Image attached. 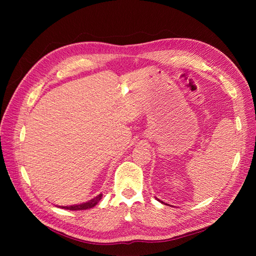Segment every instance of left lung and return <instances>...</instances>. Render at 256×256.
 <instances>
[{"label":"left lung","mask_w":256,"mask_h":256,"mask_svg":"<svg viewBox=\"0 0 256 256\" xmlns=\"http://www.w3.org/2000/svg\"><path fill=\"white\" fill-rule=\"evenodd\" d=\"M161 203H164V202H161Z\"/></svg>","instance_id":"left-lung-1"}]
</instances>
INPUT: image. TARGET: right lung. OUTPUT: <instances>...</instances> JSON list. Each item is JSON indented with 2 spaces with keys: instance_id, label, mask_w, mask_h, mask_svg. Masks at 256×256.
<instances>
[{
  "instance_id": "add662e5",
  "label": "right lung",
  "mask_w": 256,
  "mask_h": 256,
  "mask_svg": "<svg viewBox=\"0 0 256 256\" xmlns=\"http://www.w3.org/2000/svg\"><path fill=\"white\" fill-rule=\"evenodd\" d=\"M102 194H98L96 198H92L90 200L86 203H83V204H79V205H72V206H62V208H65V209H69V210H84V209H88L92 208L97 205V203L102 198Z\"/></svg>"
}]
</instances>
